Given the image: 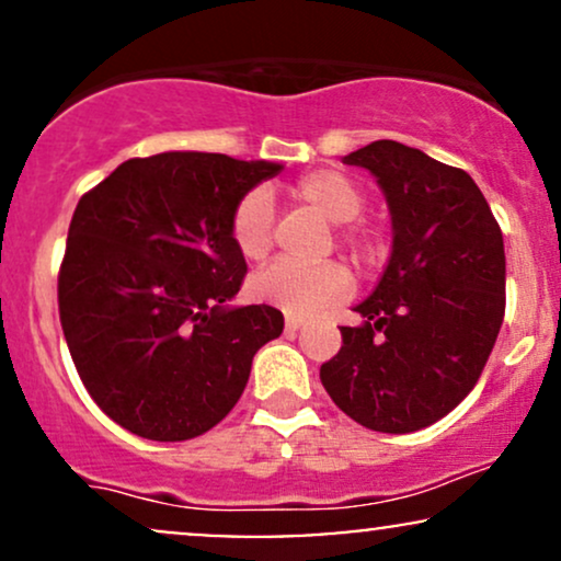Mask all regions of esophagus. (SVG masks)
Segmentation results:
<instances>
[{"instance_id":"esophagus-1","label":"esophagus","mask_w":561,"mask_h":561,"mask_svg":"<svg viewBox=\"0 0 561 561\" xmlns=\"http://www.w3.org/2000/svg\"><path fill=\"white\" fill-rule=\"evenodd\" d=\"M302 321H306V319H302V317H293V313H289V317L285 319V330H287V332H295V330H300V327H302Z\"/></svg>"}]
</instances>
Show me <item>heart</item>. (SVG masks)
Returning a JSON list of instances; mask_svg holds the SVG:
<instances>
[{"label":"heart","instance_id":"heart-1","mask_svg":"<svg viewBox=\"0 0 561 561\" xmlns=\"http://www.w3.org/2000/svg\"><path fill=\"white\" fill-rule=\"evenodd\" d=\"M289 195L306 208L317 210L321 218L337 227V242L358 263L375 255V231L358 221L366 195L356 179L337 169H319L300 176L289 186ZM229 234L242 259L261 261L274 244V203L266 190H250L237 199L229 218ZM353 289L347 268L337 261L319 266H298L289 261H276L250 282L255 300L282 308L293 317H308L319 308L343 302Z\"/></svg>","mask_w":561,"mask_h":561}]
</instances>
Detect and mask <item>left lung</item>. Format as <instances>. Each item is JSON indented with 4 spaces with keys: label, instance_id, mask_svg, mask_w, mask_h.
<instances>
[{
    "label": "left lung",
    "instance_id": "left-lung-1",
    "mask_svg": "<svg viewBox=\"0 0 561 561\" xmlns=\"http://www.w3.org/2000/svg\"><path fill=\"white\" fill-rule=\"evenodd\" d=\"M377 176L392 216L382 279L340 327L343 347L321 364L340 411L377 433H416L478 385L506 308L501 227L467 171L401 141L343 158Z\"/></svg>",
    "mask_w": 561,
    "mask_h": 561
}]
</instances>
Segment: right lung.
<instances>
[{
    "label": "right lung",
    "mask_w": 561,
    "mask_h": 561,
    "mask_svg": "<svg viewBox=\"0 0 561 561\" xmlns=\"http://www.w3.org/2000/svg\"><path fill=\"white\" fill-rule=\"evenodd\" d=\"M279 171L160 152L121 163L76 205L57 276L62 334L83 388L128 433H208L240 401L259 347L285 330L272 306H227L248 274L231 210Z\"/></svg>",
    "instance_id": "1"
}]
</instances>
